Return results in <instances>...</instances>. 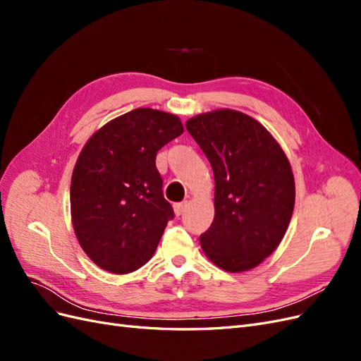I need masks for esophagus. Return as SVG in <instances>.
Returning <instances> with one entry per match:
<instances>
[{
	"mask_svg": "<svg viewBox=\"0 0 361 361\" xmlns=\"http://www.w3.org/2000/svg\"><path fill=\"white\" fill-rule=\"evenodd\" d=\"M187 204H188L187 200L174 204V214H176V216H180V215L183 214V211H185V207H187Z\"/></svg>",
	"mask_w": 361,
	"mask_h": 361,
	"instance_id": "esophagus-1",
	"label": "esophagus"
}]
</instances>
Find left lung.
<instances>
[{
  "instance_id": "left-lung-1",
  "label": "left lung",
  "mask_w": 361,
  "mask_h": 361,
  "mask_svg": "<svg viewBox=\"0 0 361 361\" xmlns=\"http://www.w3.org/2000/svg\"><path fill=\"white\" fill-rule=\"evenodd\" d=\"M209 159L215 216L200 235L204 255L228 272L257 267L281 243L295 204L290 164L257 120L216 110L187 122Z\"/></svg>"
}]
</instances>
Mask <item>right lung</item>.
<instances>
[{
  "instance_id": "1",
  "label": "right lung",
  "mask_w": 361,
  "mask_h": 361,
  "mask_svg": "<svg viewBox=\"0 0 361 361\" xmlns=\"http://www.w3.org/2000/svg\"><path fill=\"white\" fill-rule=\"evenodd\" d=\"M182 133L178 116L137 108L102 126L81 150L71 182L72 223L99 268L128 274L154 256L174 218L155 159Z\"/></svg>"
}]
</instances>
